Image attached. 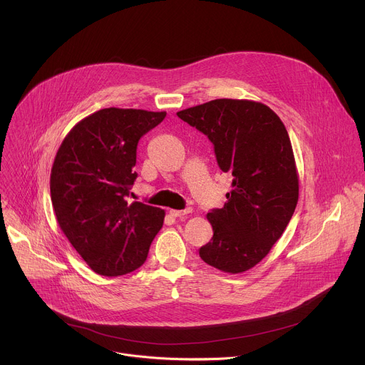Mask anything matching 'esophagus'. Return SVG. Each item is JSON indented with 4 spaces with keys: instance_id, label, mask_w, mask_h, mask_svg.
Instances as JSON below:
<instances>
[{
    "instance_id": "esophagus-1",
    "label": "esophagus",
    "mask_w": 365,
    "mask_h": 365,
    "mask_svg": "<svg viewBox=\"0 0 365 365\" xmlns=\"http://www.w3.org/2000/svg\"><path fill=\"white\" fill-rule=\"evenodd\" d=\"M190 212H192V207H186V210H182V211H178V210H170V211H169V214H170L172 217H175V218L185 217V215H187V214H190Z\"/></svg>"
}]
</instances>
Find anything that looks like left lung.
<instances>
[{
    "instance_id": "8db88e82",
    "label": "left lung",
    "mask_w": 365,
    "mask_h": 365,
    "mask_svg": "<svg viewBox=\"0 0 365 365\" xmlns=\"http://www.w3.org/2000/svg\"><path fill=\"white\" fill-rule=\"evenodd\" d=\"M178 117L207 135L218 166L234 176L224 207L206 215L214 237L199 255L221 272H247L270 252L297 205L299 178L287 130L273 110L248 99H214Z\"/></svg>"
}]
</instances>
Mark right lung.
<instances>
[{
  "instance_id": "1",
  "label": "right lung",
  "mask_w": 365,
  "mask_h": 365,
  "mask_svg": "<svg viewBox=\"0 0 365 365\" xmlns=\"http://www.w3.org/2000/svg\"><path fill=\"white\" fill-rule=\"evenodd\" d=\"M166 113L103 108L81 120L62 141L50 173L58 224L98 274L117 277L145 262L165 211L128 202L138 140Z\"/></svg>"
}]
</instances>
